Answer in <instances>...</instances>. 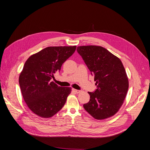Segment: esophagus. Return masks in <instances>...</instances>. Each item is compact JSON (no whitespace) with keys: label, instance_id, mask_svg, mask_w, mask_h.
I'll return each mask as SVG.
<instances>
[{"label":"esophagus","instance_id":"obj_1","mask_svg":"<svg viewBox=\"0 0 150 150\" xmlns=\"http://www.w3.org/2000/svg\"><path fill=\"white\" fill-rule=\"evenodd\" d=\"M72 91H74V93H77V94L80 93L81 92V91L78 90V89H72Z\"/></svg>","mask_w":150,"mask_h":150}]
</instances>
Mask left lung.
I'll return each instance as SVG.
<instances>
[{
    "mask_svg": "<svg viewBox=\"0 0 150 150\" xmlns=\"http://www.w3.org/2000/svg\"><path fill=\"white\" fill-rule=\"evenodd\" d=\"M77 51L94 75L97 85L94 92H88L90 100L83 105L85 110L98 120L114 116L123 104L129 87L121 61L101 46H79Z\"/></svg>",
    "mask_w": 150,
    "mask_h": 150,
    "instance_id": "left-lung-1",
    "label": "left lung"
}]
</instances>
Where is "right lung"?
<instances>
[{"label": "right lung", "mask_w": 150, "mask_h": 150, "mask_svg": "<svg viewBox=\"0 0 150 150\" xmlns=\"http://www.w3.org/2000/svg\"><path fill=\"white\" fill-rule=\"evenodd\" d=\"M76 49V46L47 47L25 62L19 78L20 88L27 106L36 115L49 118L64 106L71 88L59 86L52 79Z\"/></svg>", "instance_id": "1"}]
</instances>
